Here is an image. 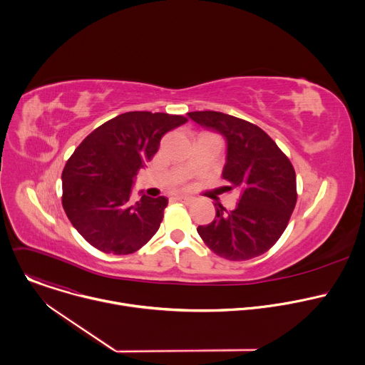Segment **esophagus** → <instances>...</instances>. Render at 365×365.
<instances>
[{"instance_id":"obj_1","label":"esophagus","mask_w":365,"mask_h":365,"mask_svg":"<svg viewBox=\"0 0 365 365\" xmlns=\"http://www.w3.org/2000/svg\"><path fill=\"white\" fill-rule=\"evenodd\" d=\"M176 199L180 202H185V203H190L193 200L192 196H186V195H176Z\"/></svg>"}]
</instances>
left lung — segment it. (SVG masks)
Segmentation results:
<instances>
[{
  "label": "left lung",
  "mask_w": 365,
  "mask_h": 365,
  "mask_svg": "<svg viewBox=\"0 0 365 365\" xmlns=\"http://www.w3.org/2000/svg\"><path fill=\"white\" fill-rule=\"evenodd\" d=\"M203 128L227 141L222 178L227 190L241 192L234 211L215 205V220L199 225L197 234L215 254L242 262L264 254L284 232L294 210L296 173L277 144L259 127L217 111L187 114Z\"/></svg>",
  "instance_id": "left-lung-1"
}]
</instances>
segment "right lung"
Here are the masks:
<instances>
[{
	"label": "right lung",
	"mask_w": 365,
	"mask_h": 365,
	"mask_svg": "<svg viewBox=\"0 0 365 365\" xmlns=\"http://www.w3.org/2000/svg\"><path fill=\"white\" fill-rule=\"evenodd\" d=\"M182 115L131 111L95 128L73 151L63 173V210L78 232L108 254L140 250L163 220L168 197L130 200L134 178L158 153Z\"/></svg>",
	"instance_id": "right-lung-1"
}]
</instances>
